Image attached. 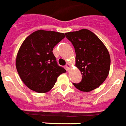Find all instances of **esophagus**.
<instances>
[{
  "label": "esophagus",
  "mask_w": 126,
  "mask_h": 126,
  "mask_svg": "<svg viewBox=\"0 0 126 126\" xmlns=\"http://www.w3.org/2000/svg\"><path fill=\"white\" fill-rule=\"evenodd\" d=\"M66 69H67V71H69V69H70V68H71V65L69 64V63H67V65H66Z\"/></svg>",
  "instance_id": "34e87169"
}]
</instances>
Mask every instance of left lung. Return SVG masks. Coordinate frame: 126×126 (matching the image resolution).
Listing matches in <instances>:
<instances>
[{
	"label": "left lung",
	"instance_id": "obj_1",
	"mask_svg": "<svg viewBox=\"0 0 126 126\" xmlns=\"http://www.w3.org/2000/svg\"><path fill=\"white\" fill-rule=\"evenodd\" d=\"M66 37L75 51V66L82 75L79 83L73 85L81 92H89L97 88L108 76L110 55L96 34L88 29L66 32Z\"/></svg>",
	"mask_w": 126,
	"mask_h": 126
}]
</instances>
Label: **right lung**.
Wrapping results in <instances>:
<instances>
[{
    "instance_id": "right-lung-1",
    "label": "right lung",
    "mask_w": 126,
    "mask_h": 126,
    "mask_svg": "<svg viewBox=\"0 0 126 126\" xmlns=\"http://www.w3.org/2000/svg\"><path fill=\"white\" fill-rule=\"evenodd\" d=\"M65 37L63 32L38 30L23 41L17 53L16 67L30 89L42 94L49 92L57 77L66 72L57 65L53 53L54 47Z\"/></svg>"
}]
</instances>
